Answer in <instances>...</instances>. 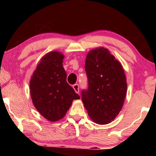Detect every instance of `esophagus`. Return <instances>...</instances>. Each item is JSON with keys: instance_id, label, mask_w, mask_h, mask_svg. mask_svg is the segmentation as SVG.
Here are the masks:
<instances>
[{"instance_id": "34e87169", "label": "esophagus", "mask_w": 156, "mask_h": 156, "mask_svg": "<svg viewBox=\"0 0 156 156\" xmlns=\"http://www.w3.org/2000/svg\"><path fill=\"white\" fill-rule=\"evenodd\" d=\"M73 89H74L76 93L79 94V92H80V87H79L78 84H74L73 86Z\"/></svg>"}]
</instances>
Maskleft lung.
<instances>
[{"label": "left lung", "instance_id": "8db88e82", "mask_svg": "<svg viewBox=\"0 0 156 156\" xmlns=\"http://www.w3.org/2000/svg\"><path fill=\"white\" fill-rule=\"evenodd\" d=\"M87 90L82 99L89 116L98 124H108L118 116L124 103L127 82L120 62L108 49L100 47L89 51L85 62Z\"/></svg>", "mask_w": 156, "mask_h": 156}]
</instances>
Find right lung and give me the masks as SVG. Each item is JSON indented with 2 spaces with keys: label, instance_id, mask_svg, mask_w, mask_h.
I'll return each instance as SVG.
<instances>
[{
  "label": "right lung",
  "instance_id": "obj_1",
  "mask_svg": "<svg viewBox=\"0 0 156 156\" xmlns=\"http://www.w3.org/2000/svg\"><path fill=\"white\" fill-rule=\"evenodd\" d=\"M65 56L52 51L42 57L30 81L33 103L38 112L51 122L65 116L74 99L80 97L67 82L62 63Z\"/></svg>",
  "mask_w": 156,
  "mask_h": 156
}]
</instances>
